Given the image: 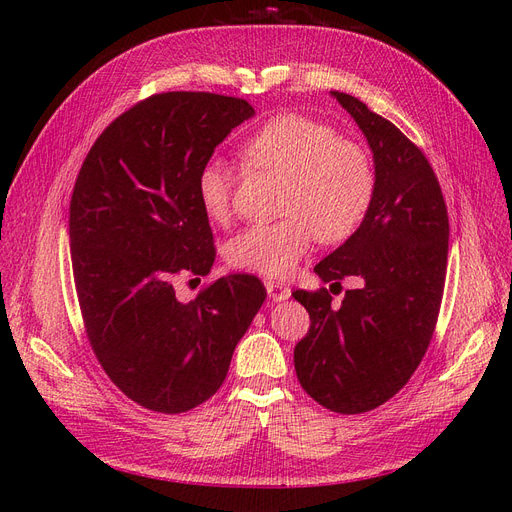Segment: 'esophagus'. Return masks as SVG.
I'll list each match as a JSON object with an SVG mask.
<instances>
[{"instance_id":"1","label":"esophagus","mask_w":512,"mask_h":512,"mask_svg":"<svg viewBox=\"0 0 512 512\" xmlns=\"http://www.w3.org/2000/svg\"><path fill=\"white\" fill-rule=\"evenodd\" d=\"M265 288L269 292V299H273L275 303L277 301H286L290 297V288L286 284H280V282H265Z\"/></svg>"}]
</instances>
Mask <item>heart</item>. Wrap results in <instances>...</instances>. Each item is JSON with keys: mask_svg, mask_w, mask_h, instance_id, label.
Wrapping results in <instances>:
<instances>
[{"mask_svg": "<svg viewBox=\"0 0 512 512\" xmlns=\"http://www.w3.org/2000/svg\"><path fill=\"white\" fill-rule=\"evenodd\" d=\"M241 160L254 173L282 175L273 224L241 230L226 245L230 267L284 277L309 252L348 241L365 222L376 196V168L363 145L329 123L301 113H280L258 126L241 145ZM235 170L224 160L203 164L196 179L200 209L215 224L232 211Z\"/></svg>", "mask_w": 512, "mask_h": 512, "instance_id": "b5f03b06", "label": "heart"}]
</instances>
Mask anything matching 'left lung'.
<instances>
[{"label":"left lung","instance_id":"1","mask_svg":"<svg viewBox=\"0 0 512 512\" xmlns=\"http://www.w3.org/2000/svg\"><path fill=\"white\" fill-rule=\"evenodd\" d=\"M333 98L359 123L374 153L376 196L365 222L314 267L331 292L352 277L342 305L327 288L294 290L309 331L294 346L305 393L339 414H363L404 389L421 365L440 314L448 213L436 173L395 123L354 96Z\"/></svg>","mask_w":512,"mask_h":512}]
</instances>
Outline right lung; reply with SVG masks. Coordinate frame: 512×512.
Segmentation results:
<instances>
[{"instance_id": "1", "label": "right lung", "mask_w": 512, "mask_h": 512, "mask_svg": "<svg viewBox=\"0 0 512 512\" xmlns=\"http://www.w3.org/2000/svg\"><path fill=\"white\" fill-rule=\"evenodd\" d=\"M254 108L209 91H168L98 136L70 200V256L98 363L138 406L181 414L220 389L232 352L267 297L254 275H226L190 303L179 277L215 260L196 179Z\"/></svg>"}]
</instances>
